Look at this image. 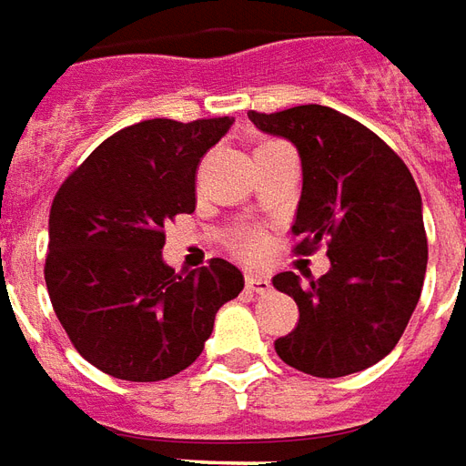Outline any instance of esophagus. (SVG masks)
Wrapping results in <instances>:
<instances>
[{
	"instance_id": "34e87169",
	"label": "esophagus",
	"mask_w": 466,
	"mask_h": 466,
	"mask_svg": "<svg viewBox=\"0 0 466 466\" xmlns=\"http://www.w3.org/2000/svg\"><path fill=\"white\" fill-rule=\"evenodd\" d=\"M246 288L250 290V293L266 295V293H270V280H268L266 275H260V273H248Z\"/></svg>"
}]
</instances>
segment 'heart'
<instances>
[{
	"label": "heart",
	"mask_w": 466,
	"mask_h": 466,
	"mask_svg": "<svg viewBox=\"0 0 466 466\" xmlns=\"http://www.w3.org/2000/svg\"><path fill=\"white\" fill-rule=\"evenodd\" d=\"M268 144H273V141H266V144H260V146H268ZM260 146H258V148H260ZM258 246H260V238L253 236V233H248V236L243 238V250H246V253H256Z\"/></svg>",
	"instance_id": "heart-1"
}]
</instances>
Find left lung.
Segmentation results:
<instances>
[{"mask_svg": "<svg viewBox=\"0 0 466 466\" xmlns=\"http://www.w3.org/2000/svg\"><path fill=\"white\" fill-rule=\"evenodd\" d=\"M248 118L298 148L303 193L293 236L303 240L295 250L328 243L330 258L322 278L290 270L273 278L300 310L275 352L315 377L372 368L395 350L422 293L427 236L412 173L368 126L330 106L250 111Z\"/></svg>", "mask_w": 466, "mask_h": 466, "instance_id": "1", "label": "left lung"}]
</instances>
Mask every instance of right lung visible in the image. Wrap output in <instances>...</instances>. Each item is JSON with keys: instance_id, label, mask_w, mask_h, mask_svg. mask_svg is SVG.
<instances>
[{"instance_id": "add662e5", "label": "right lung", "mask_w": 466, "mask_h": 466, "mask_svg": "<svg viewBox=\"0 0 466 466\" xmlns=\"http://www.w3.org/2000/svg\"><path fill=\"white\" fill-rule=\"evenodd\" d=\"M233 118H148L121 128L61 183L44 280L64 330L94 368L158 382L196 362L220 305L243 290L223 258L166 266L163 223L196 210V168Z\"/></svg>"}]
</instances>
